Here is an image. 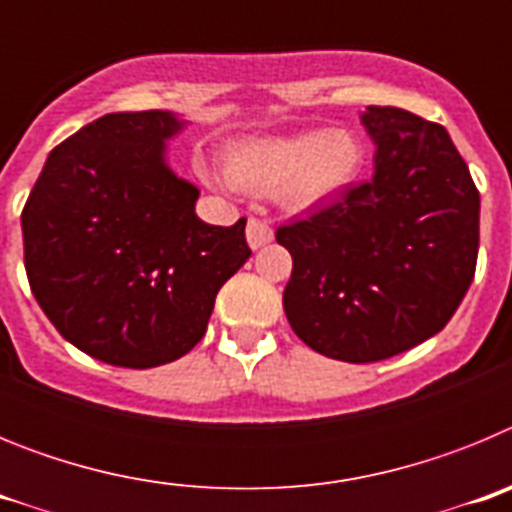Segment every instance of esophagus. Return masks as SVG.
Wrapping results in <instances>:
<instances>
[{
	"mask_svg": "<svg viewBox=\"0 0 512 512\" xmlns=\"http://www.w3.org/2000/svg\"><path fill=\"white\" fill-rule=\"evenodd\" d=\"M246 241L253 251H256V248H264L266 243L274 241V230H271L269 223L259 220V217H251L246 225Z\"/></svg>",
	"mask_w": 512,
	"mask_h": 512,
	"instance_id": "obj_1",
	"label": "esophagus"
}]
</instances>
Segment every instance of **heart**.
Here are the masks:
<instances>
[{"label": "heart", "instance_id": "b5f03b06", "mask_svg": "<svg viewBox=\"0 0 512 512\" xmlns=\"http://www.w3.org/2000/svg\"><path fill=\"white\" fill-rule=\"evenodd\" d=\"M366 151L346 128L302 130L243 140L225 158L228 182L246 192H271L287 212H312L338 202L359 182ZM215 179L212 171H207Z\"/></svg>", "mask_w": 512, "mask_h": 512}]
</instances>
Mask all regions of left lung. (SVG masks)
Here are the masks:
<instances>
[{"instance_id":"obj_1","label":"left lung","mask_w":512,"mask_h":512,"mask_svg":"<svg viewBox=\"0 0 512 512\" xmlns=\"http://www.w3.org/2000/svg\"><path fill=\"white\" fill-rule=\"evenodd\" d=\"M374 174L343 200L282 225L292 253L284 312L318 354L369 364L449 323L474 279L479 192L446 128L366 107Z\"/></svg>"}]
</instances>
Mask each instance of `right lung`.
I'll use <instances>...</instances> for the list:
<instances>
[{
  "instance_id": "right-lung-1",
  "label": "right lung",
  "mask_w": 512,
  "mask_h": 512,
  "mask_svg": "<svg viewBox=\"0 0 512 512\" xmlns=\"http://www.w3.org/2000/svg\"><path fill=\"white\" fill-rule=\"evenodd\" d=\"M187 125L166 110L89 122L48 153L22 210L35 300L104 364L151 369L192 351L220 287L251 256L246 220H200V189L166 161Z\"/></svg>"
}]
</instances>
